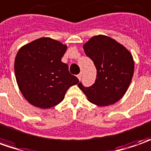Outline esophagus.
<instances>
[{
    "label": "esophagus",
    "instance_id": "1",
    "mask_svg": "<svg viewBox=\"0 0 151 151\" xmlns=\"http://www.w3.org/2000/svg\"><path fill=\"white\" fill-rule=\"evenodd\" d=\"M82 76H83V73H79V74L77 76V77H78V79L81 80V78H82Z\"/></svg>",
    "mask_w": 151,
    "mask_h": 151
}]
</instances>
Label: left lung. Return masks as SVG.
Listing matches in <instances>:
<instances>
[{"instance_id":"obj_1","label":"left lung","mask_w":151,"mask_h":151,"mask_svg":"<svg viewBox=\"0 0 151 151\" xmlns=\"http://www.w3.org/2000/svg\"><path fill=\"white\" fill-rule=\"evenodd\" d=\"M86 55L94 63L97 78L90 87L78 84L90 102L97 106L114 104L124 96L134 73L132 54L110 37H92L83 45Z\"/></svg>"}]
</instances>
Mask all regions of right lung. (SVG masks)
Returning a JSON list of instances; mask_svg holds the SVG:
<instances>
[{"instance_id":"obj_1","label":"right lung","mask_w":151,"mask_h":151,"mask_svg":"<svg viewBox=\"0 0 151 151\" xmlns=\"http://www.w3.org/2000/svg\"><path fill=\"white\" fill-rule=\"evenodd\" d=\"M67 45L44 37L21 47L15 59V74L19 90L27 101L47 109L63 100L78 79L68 71L61 58Z\"/></svg>"}]
</instances>
